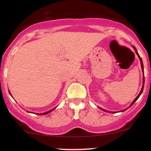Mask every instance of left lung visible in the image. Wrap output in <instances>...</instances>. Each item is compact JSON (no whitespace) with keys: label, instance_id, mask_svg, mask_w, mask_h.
Instances as JSON below:
<instances>
[{"label":"left lung","instance_id":"obj_1","mask_svg":"<svg viewBox=\"0 0 151 151\" xmlns=\"http://www.w3.org/2000/svg\"><path fill=\"white\" fill-rule=\"evenodd\" d=\"M132 48H134V50H135V52H136V54L137 55V56H138V57H139V58L140 59V65H141V68H142V73H143V78H142V88H141V90H140V93H139V94H138V96L136 97V98H135L134 99V101L132 102V103L130 104V106L128 107V108H127L126 109H124V110H123V111H120V112H123V111H126L127 109H128L129 108H130V107H131L132 104H133L135 102H136L137 101V99L139 98V96L141 95V94H142V91H143V88H144V85H145V76H144V66H143V63H142V58H141V57H140V55H139V53H138V52H137V49H136V48H135V47L134 46H132ZM99 108L100 109H101L102 111H105V112H111V113H115V112H110V111H106V110H104V109H102V108H101V107H99Z\"/></svg>","mask_w":151,"mask_h":151}]
</instances>
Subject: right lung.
<instances>
[{
    "label": "right lung",
    "mask_w": 151,
    "mask_h": 151,
    "mask_svg": "<svg viewBox=\"0 0 151 151\" xmlns=\"http://www.w3.org/2000/svg\"><path fill=\"white\" fill-rule=\"evenodd\" d=\"M9 94H11V96H12V95H11V92L10 91H9ZM57 108V106L55 107V108H54V109H51V110H50V111H47V112H43V113H35V114H38V115H45V114H48V113H49V112H52V111H54V110ZM27 112H29V111H27Z\"/></svg>",
    "instance_id": "add662e5"
}]
</instances>
